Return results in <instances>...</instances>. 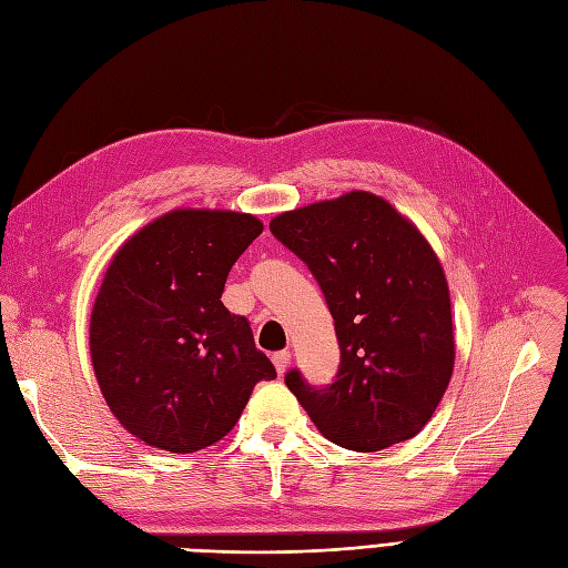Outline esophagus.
<instances>
[{
	"label": "esophagus",
	"mask_w": 568,
	"mask_h": 568,
	"mask_svg": "<svg viewBox=\"0 0 568 568\" xmlns=\"http://www.w3.org/2000/svg\"><path fill=\"white\" fill-rule=\"evenodd\" d=\"M288 363H291V353L288 351H280V353L272 355V365H274V369H277V374H284Z\"/></svg>",
	"instance_id": "obj_1"
}]
</instances>
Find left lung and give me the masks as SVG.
Wrapping results in <instances>:
<instances>
[{
    "instance_id": "8db88e82",
    "label": "left lung",
    "mask_w": 568,
    "mask_h": 568,
    "mask_svg": "<svg viewBox=\"0 0 568 568\" xmlns=\"http://www.w3.org/2000/svg\"><path fill=\"white\" fill-rule=\"evenodd\" d=\"M270 232L313 272L341 351L334 384L315 388L294 367L288 390L341 448L376 453L419 434L455 365L448 282L426 239L367 192L282 213Z\"/></svg>"
}]
</instances>
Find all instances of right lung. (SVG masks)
I'll return each mask as SVG.
<instances>
[{"label":"right lung","instance_id":"1","mask_svg":"<svg viewBox=\"0 0 568 568\" xmlns=\"http://www.w3.org/2000/svg\"><path fill=\"white\" fill-rule=\"evenodd\" d=\"M263 232L230 211H173L115 253L90 322L101 393L132 436L168 453L220 440L257 382L277 376L220 296Z\"/></svg>","mask_w":568,"mask_h":568}]
</instances>
